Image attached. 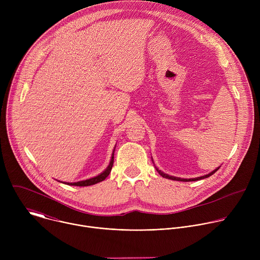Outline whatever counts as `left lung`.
Segmentation results:
<instances>
[{
    "label": "left lung",
    "instance_id": "1",
    "mask_svg": "<svg viewBox=\"0 0 260 260\" xmlns=\"http://www.w3.org/2000/svg\"><path fill=\"white\" fill-rule=\"evenodd\" d=\"M219 170V168L218 169H216V170H214L213 172H211L210 174H208V175H205V176H203V177H198V178H194V179H181V178H177V177H173V176H170V175H168V174H165V173H162L161 171H159L157 168H156V171L159 173V175L160 176H162L164 178H167V179H171V180H177V181H183V182H188V181H197V180H202V179H205V178H208V177H210V176H212L215 172H217Z\"/></svg>",
    "mask_w": 260,
    "mask_h": 260
}]
</instances>
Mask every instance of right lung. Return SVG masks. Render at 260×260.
Listing matches in <instances>:
<instances>
[{
	"label": "right lung",
	"mask_w": 260,
	"mask_h": 260,
	"mask_svg": "<svg viewBox=\"0 0 260 260\" xmlns=\"http://www.w3.org/2000/svg\"><path fill=\"white\" fill-rule=\"evenodd\" d=\"M113 164H114V151L112 153V157H111L110 165L108 166V168L102 174H100L99 176H96L94 178H90V179H87V180H84V181H79V182H75V183H67V184H69V185H75V186H89V185H93V184L100 183V182L104 181L109 176V174L111 173V170H112Z\"/></svg>",
	"instance_id": "obj_1"
}]
</instances>
